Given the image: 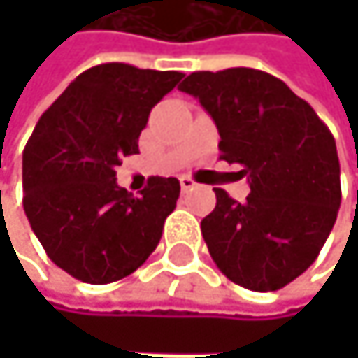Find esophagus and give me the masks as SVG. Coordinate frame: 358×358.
<instances>
[{
  "mask_svg": "<svg viewBox=\"0 0 358 358\" xmlns=\"http://www.w3.org/2000/svg\"><path fill=\"white\" fill-rule=\"evenodd\" d=\"M197 187V182L193 180V178H189V176H182L180 178V189L182 191H191V189H195Z\"/></svg>",
  "mask_w": 358,
  "mask_h": 358,
  "instance_id": "34e87169",
  "label": "esophagus"
}]
</instances>
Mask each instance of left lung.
<instances>
[{
	"label": "left lung",
	"instance_id": "8db88e82",
	"mask_svg": "<svg viewBox=\"0 0 358 358\" xmlns=\"http://www.w3.org/2000/svg\"><path fill=\"white\" fill-rule=\"evenodd\" d=\"M178 90L210 113L221 159L238 163L251 189L243 203L215 189V210L201 219L215 264L247 290H279L313 264L337 219L339 159L329 127L255 68L191 73Z\"/></svg>",
	"mask_w": 358,
	"mask_h": 358
}]
</instances>
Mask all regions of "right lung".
<instances>
[{
  "instance_id": "add662e5",
  "label": "right lung",
  "mask_w": 358,
  "mask_h": 358,
  "mask_svg": "<svg viewBox=\"0 0 358 358\" xmlns=\"http://www.w3.org/2000/svg\"><path fill=\"white\" fill-rule=\"evenodd\" d=\"M182 77L99 64L40 115L23 150V208L47 255L75 279H124L157 249L180 182L152 176L135 197L117 187L115 167L139 152L150 111Z\"/></svg>"
}]
</instances>
